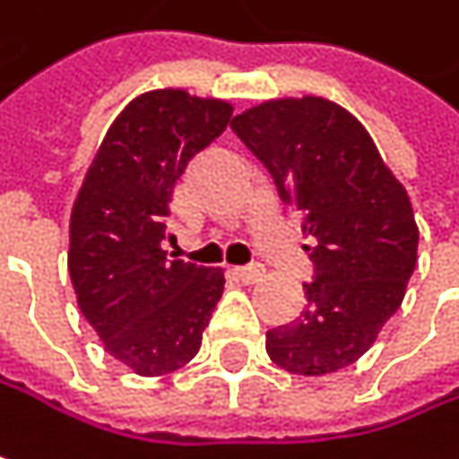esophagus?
Here are the masks:
<instances>
[{"label": "esophagus", "instance_id": "34e87169", "mask_svg": "<svg viewBox=\"0 0 459 459\" xmlns=\"http://www.w3.org/2000/svg\"><path fill=\"white\" fill-rule=\"evenodd\" d=\"M236 276L241 281H247V284H255V281H260L265 276V268L263 265H238L236 268Z\"/></svg>", "mask_w": 459, "mask_h": 459}]
</instances>
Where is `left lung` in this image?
<instances>
[{"label": "left lung", "mask_w": 459, "mask_h": 459, "mask_svg": "<svg viewBox=\"0 0 459 459\" xmlns=\"http://www.w3.org/2000/svg\"><path fill=\"white\" fill-rule=\"evenodd\" d=\"M230 127L316 241L303 244L316 265L303 314L265 332L271 361L303 377L351 367L407 295L420 238L407 188L364 125L326 98L263 100Z\"/></svg>", "instance_id": "1"}]
</instances>
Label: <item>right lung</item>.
I'll list each match as a JSON object with an SVG mask.
<instances>
[{
  "mask_svg": "<svg viewBox=\"0 0 459 459\" xmlns=\"http://www.w3.org/2000/svg\"><path fill=\"white\" fill-rule=\"evenodd\" d=\"M233 106L151 90L125 106L98 145L68 221L76 306L103 348L140 377L186 367L223 295V268L172 260L167 202L188 159L229 127Z\"/></svg>",
  "mask_w": 459,
  "mask_h": 459,
  "instance_id": "1",
  "label": "right lung"
}]
</instances>
